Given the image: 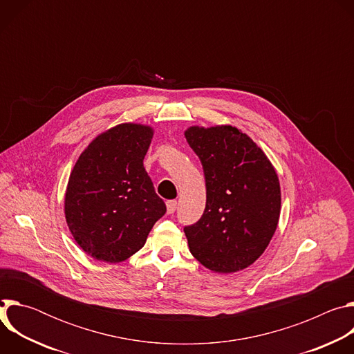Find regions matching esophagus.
Segmentation results:
<instances>
[{
  "label": "esophagus",
  "mask_w": 354,
  "mask_h": 354,
  "mask_svg": "<svg viewBox=\"0 0 354 354\" xmlns=\"http://www.w3.org/2000/svg\"><path fill=\"white\" fill-rule=\"evenodd\" d=\"M176 206H178V201L176 200L167 201V212H168V214H174L176 212Z\"/></svg>",
  "instance_id": "1"
}]
</instances>
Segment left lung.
<instances>
[{
	"label": "left lung",
	"instance_id": "obj_1",
	"mask_svg": "<svg viewBox=\"0 0 354 354\" xmlns=\"http://www.w3.org/2000/svg\"><path fill=\"white\" fill-rule=\"evenodd\" d=\"M185 137L206 179V209L183 228L192 255L217 273L254 263L268 248L280 217L277 174L263 151L232 126H192Z\"/></svg>",
	"mask_w": 354,
	"mask_h": 354
}]
</instances>
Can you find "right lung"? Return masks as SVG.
<instances>
[{
  "label": "right lung",
  "instance_id": "right-lung-1",
  "mask_svg": "<svg viewBox=\"0 0 354 354\" xmlns=\"http://www.w3.org/2000/svg\"><path fill=\"white\" fill-rule=\"evenodd\" d=\"M153 136L149 126L118 124L95 137L71 171L66 221L75 242L96 261L129 259L167 212L142 165Z\"/></svg>",
  "mask_w": 354,
  "mask_h": 354
}]
</instances>
